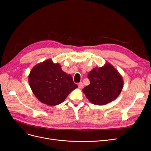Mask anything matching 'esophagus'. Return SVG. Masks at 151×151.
Returning <instances> with one entry per match:
<instances>
[{"instance_id": "esophagus-1", "label": "esophagus", "mask_w": 151, "mask_h": 151, "mask_svg": "<svg viewBox=\"0 0 151 151\" xmlns=\"http://www.w3.org/2000/svg\"><path fill=\"white\" fill-rule=\"evenodd\" d=\"M78 87H79V89H82L84 87V84H83V83H79V84H78Z\"/></svg>"}]
</instances>
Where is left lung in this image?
I'll return each mask as SVG.
<instances>
[{
	"mask_svg": "<svg viewBox=\"0 0 151 151\" xmlns=\"http://www.w3.org/2000/svg\"><path fill=\"white\" fill-rule=\"evenodd\" d=\"M90 84L83 89L89 101L96 105H104L115 100L123 87L122 76L111 63L94 68L88 76Z\"/></svg>",
	"mask_w": 151,
	"mask_h": 151,
	"instance_id": "8db88e82",
	"label": "left lung"
}]
</instances>
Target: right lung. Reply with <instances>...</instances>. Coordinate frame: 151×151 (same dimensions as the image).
Listing matches in <instances>:
<instances>
[{"label":"right lung","mask_w":151,"mask_h":151,"mask_svg":"<svg viewBox=\"0 0 151 151\" xmlns=\"http://www.w3.org/2000/svg\"><path fill=\"white\" fill-rule=\"evenodd\" d=\"M30 88L40 102L56 106L63 102L77 85L70 74L63 72L59 63L48 59L36 65L28 76Z\"/></svg>","instance_id":"obj_1"}]
</instances>
